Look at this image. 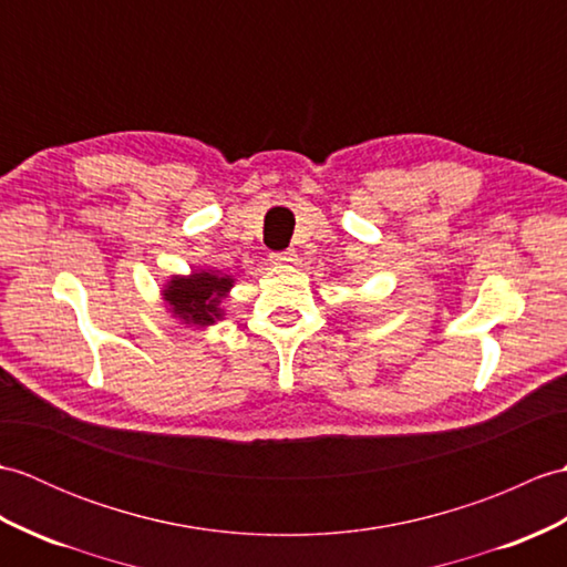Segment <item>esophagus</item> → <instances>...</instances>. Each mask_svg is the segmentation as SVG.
Here are the masks:
<instances>
[{
	"mask_svg": "<svg viewBox=\"0 0 567 567\" xmlns=\"http://www.w3.org/2000/svg\"><path fill=\"white\" fill-rule=\"evenodd\" d=\"M270 260L275 262V266H289V262L297 260V251L295 248H287V251H280V254H272Z\"/></svg>",
	"mask_w": 567,
	"mask_h": 567,
	"instance_id": "34e87169",
	"label": "esophagus"
}]
</instances>
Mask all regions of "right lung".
<instances>
[{"instance_id":"add662e5","label":"right lung","mask_w":567,"mask_h":567,"mask_svg":"<svg viewBox=\"0 0 567 567\" xmlns=\"http://www.w3.org/2000/svg\"><path fill=\"white\" fill-rule=\"evenodd\" d=\"M234 287L231 275L219 270H193L190 275H174L162 295L171 313L188 326H213L224 319L221 299Z\"/></svg>"}]
</instances>
